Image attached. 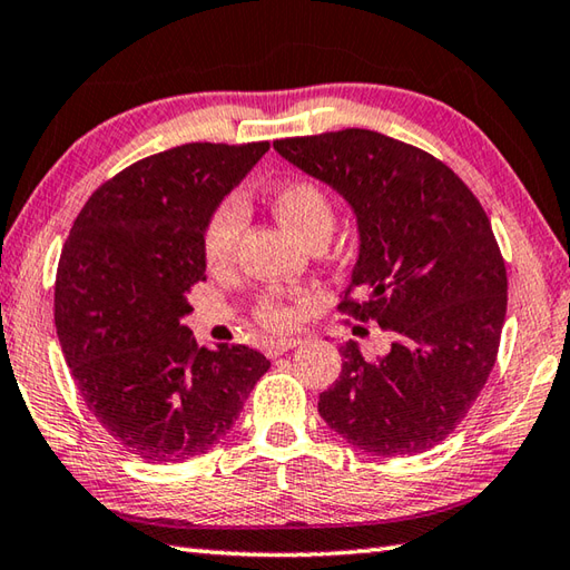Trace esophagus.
<instances>
[{"label":"esophagus","instance_id":"esophagus-1","mask_svg":"<svg viewBox=\"0 0 570 570\" xmlns=\"http://www.w3.org/2000/svg\"><path fill=\"white\" fill-rule=\"evenodd\" d=\"M298 343H301V338H296V336L274 338V341H269V345H266V351H269V355H282V353H286V351L296 348Z\"/></svg>","mask_w":570,"mask_h":570}]
</instances>
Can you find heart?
I'll use <instances>...</instances> for the list:
<instances>
[{"label":"heart","instance_id":"1","mask_svg":"<svg viewBox=\"0 0 570 570\" xmlns=\"http://www.w3.org/2000/svg\"><path fill=\"white\" fill-rule=\"evenodd\" d=\"M269 199L276 217L294 234H298L301 239H308L316 232H331L333 227L331 199L314 180L298 177V180L278 183L272 189ZM242 222L244 215L237 199H227L225 205L215 209V215L207 222L203 242L205 259L209 266H222L229 262L234 247H237ZM262 318L269 326H284V323L292 321V314H288V308L276 296H266L262 301Z\"/></svg>","mask_w":570,"mask_h":570}]
</instances>
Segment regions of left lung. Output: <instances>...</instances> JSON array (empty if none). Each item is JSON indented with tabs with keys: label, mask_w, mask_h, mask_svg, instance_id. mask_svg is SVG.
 Masks as SVG:
<instances>
[{
	"label": "left lung",
	"mask_w": 570,
	"mask_h": 570,
	"mask_svg": "<svg viewBox=\"0 0 570 570\" xmlns=\"http://www.w3.org/2000/svg\"><path fill=\"white\" fill-rule=\"evenodd\" d=\"M274 150L345 199L358 229L348 292L355 318L395 333L365 361L341 345L343 371L318 415L353 448L405 456L440 444L492 373L507 316V269L482 205L448 165L375 130L276 140Z\"/></svg>",
	"instance_id": "left-lung-1"
}]
</instances>
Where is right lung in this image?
Instances as JSON below:
<instances>
[{"label": "right lung", "mask_w": 570, "mask_h": 570, "mask_svg": "<svg viewBox=\"0 0 570 570\" xmlns=\"http://www.w3.org/2000/svg\"><path fill=\"white\" fill-rule=\"evenodd\" d=\"M269 142H187L126 167L76 217L53 321L88 410L145 462L205 454L269 371L249 345L199 348L183 326L207 278L205 229Z\"/></svg>", "instance_id": "add662e5"}]
</instances>
